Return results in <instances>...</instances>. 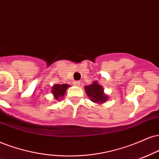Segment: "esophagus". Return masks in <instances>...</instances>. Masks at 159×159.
Returning <instances> with one entry per match:
<instances>
[{
  "label": "esophagus",
  "instance_id": "34e87169",
  "mask_svg": "<svg viewBox=\"0 0 159 159\" xmlns=\"http://www.w3.org/2000/svg\"><path fill=\"white\" fill-rule=\"evenodd\" d=\"M74 84L75 86H80V84H81V82L79 81H74Z\"/></svg>",
  "mask_w": 159,
  "mask_h": 159
}]
</instances>
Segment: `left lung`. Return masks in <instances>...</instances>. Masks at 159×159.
<instances>
[{
    "instance_id": "obj_1",
    "label": "left lung",
    "mask_w": 159,
    "mask_h": 159,
    "mask_svg": "<svg viewBox=\"0 0 159 159\" xmlns=\"http://www.w3.org/2000/svg\"><path fill=\"white\" fill-rule=\"evenodd\" d=\"M86 94L94 103L103 104L108 100V96L104 94V89L97 81H93L92 84L85 86Z\"/></svg>"
}]
</instances>
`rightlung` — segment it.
Here are the masks:
<instances>
[{"mask_svg":"<svg viewBox=\"0 0 159 159\" xmlns=\"http://www.w3.org/2000/svg\"><path fill=\"white\" fill-rule=\"evenodd\" d=\"M70 87V85L66 84H55L52 87V93L54 95V98L56 101H59L61 98L64 96L66 93V89Z\"/></svg>","mask_w":159,"mask_h":159,"instance_id":"add662e5","label":"right lung"}]
</instances>
